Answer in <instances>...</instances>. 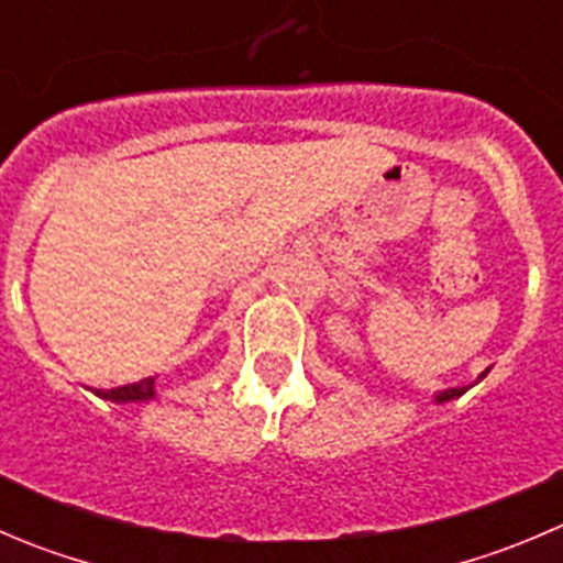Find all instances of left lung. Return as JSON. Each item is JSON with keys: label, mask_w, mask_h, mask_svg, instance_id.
I'll return each mask as SVG.
<instances>
[{"label": "left lung", "mask_w": 563, "mask_h": 563, "mask_svg": "<svg viewBox=\"0 0 563 563\" xmlns=\"http://www.w3.org/2000/svg\"><path fill=\"white\" fill-rule=\"evenodd\" d=\"M484 374H487V371H484ZM484 374H482V376H484ZM465 390H467V387H451V390H443V393H440L438 401H451V398L462 396V393H465Z\"/></svg>", "instance_id": "1"}]
</instances>
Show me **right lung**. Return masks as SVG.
<instances>
[{"mask_svg": "<svg viewBox=\"0 0 563 563\" xmlns=\"http://www.w3.org/2000/svg\"><path fill=\"white\" fill-rule=\"evenodd\" d=\"M96 396L109 398V401H148V398H154V376L131 382V385L109 387V390H96Z\"/></svg>", "mask_w": 563, "mask_h": 563, "instance_id": "obj_1", "label": "right lung"}]
</instances>
